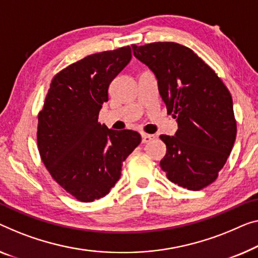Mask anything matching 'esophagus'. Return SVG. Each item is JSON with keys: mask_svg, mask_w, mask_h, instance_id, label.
Listing matches in <instances>:
<instances>
[{"mask_svg": "<svg viewBox=\"0 0 258 258\" xmlns=\"http://www.w3.org/2000/svg\"><path fill=\"white\" fill-rule=\"evenodd\" d=\"M142 144H147V142H151L152 140L155 139V136L154 134H147V133H142Z\"/></svg>", "mask_w": 258, "mask_h": 258, "instance_id": "34e87169", "label": "esophagus"}]
</instances>
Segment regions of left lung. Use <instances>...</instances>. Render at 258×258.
<instances>
[{
	"label": "left lung",
	"mask_w": 258,
	"mask_h": 258,
	"mask_svg": "<svg viewBox=\"0 0 258 258\" xmlns=\"http://www.w3.org/2000/svg\"><path fill=\"white\" fill-rule=\"evenodd\" d=\"M132 48L134 56L156 75L168 112L178 122L176 137L160 136L167 146L160 166L172 183L202 190L218 178L235 142L230 92L189 47L159 41Z\"/></svg>",
	"instance_id": "obj_1"
}]
</instances>
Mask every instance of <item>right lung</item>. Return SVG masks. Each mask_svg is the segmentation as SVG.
<instances>
[{
  "label": "right lung",
  "mask_w": 258,
  "mask_h": 258,
  "mask_svg": "<svg viewBox=\"0 0 258 258\" xmlns=\"http://www.w3.org/2000/svg\"><path fill=\"white\" fill-rule=\"evenodd\" d=\"M132 57L130 46L88 55L52 79L38 114L37 145L52 178L83 203L109 194L121 164L141 142L132 130L98 122L107 89Z\"/></svg>",
  "instance_id": "1"
}]
</instances>
